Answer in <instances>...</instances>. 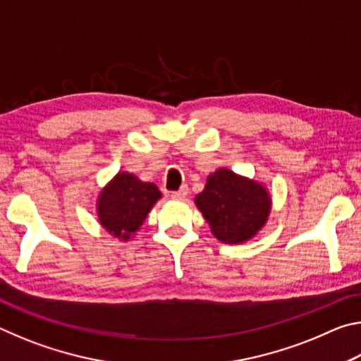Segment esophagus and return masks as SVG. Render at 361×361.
<instances>
[{
  "mask_svg": "<svg viewBox=\"0 0 361 361\" xmlns=\"http://www.w3.org/2000/svg\"><path fill=\"white\" fill-rule=\"evenodd\" d=\"M186 195H188V186H181L178 191H173L172 194H170V197L175 200H183V199H186Z\"/></svg>",
  "mask_w": 361,
  "mask_h": 361,
  "instance_id": "esophagus-1",
  "label": "esophagus"
}]
</instances>
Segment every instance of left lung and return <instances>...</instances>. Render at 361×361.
<instances>
[{
    "mask_svg": "<svg viewBox=\"0 0 361 361\" xmlns=\"http://www.w3.org/2000/svg\"><path fill=\"white\" fill-rule=\"evenodd\" d=\"M195 205L218 240L242 243L267 221L271 197L259 183L219 169L209 176L204 191L195 197Z\"/></svg>",
    "mask_w": 361,
    "mask_h": 361,
    "instance_id": "1",
    "label": "left lung"
}]
</instances>
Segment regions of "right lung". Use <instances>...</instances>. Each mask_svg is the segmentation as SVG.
Masks as SVG:
<instances>
[{"label": "right lung", "instance_id": "obj_1", "mask_svg": "<svg viewBox=\"0 0 361 361\" xmlns=\"http://www.w3.org/2000/svg\"><path fill=\"white\" fill-rule=\"evenodd\" d=\"M161 195L154 183H143L135 175L119 172L97 200L100 223L109 234L129 240Z\"/></svg>", "mask_w": 361, "mask_h": 361}]
</instances>
